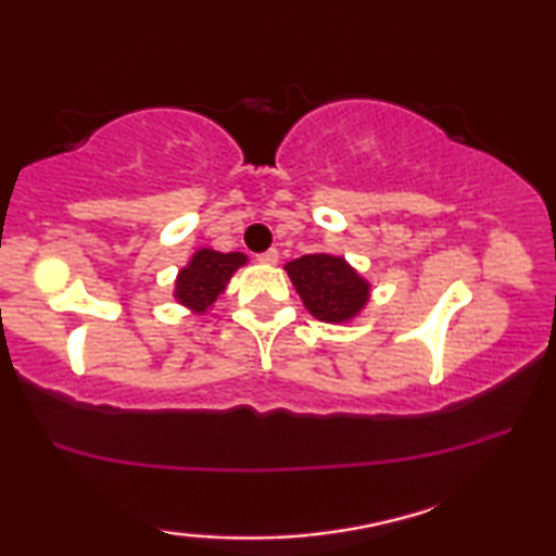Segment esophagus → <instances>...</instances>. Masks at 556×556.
Returning a JSON list of instances; mask_svg holds the SVG:
<instances>
[{"label":"esophagus","instance_id":"34e87169","mask_svg":"<svg viewBox=\"0 0 556 556\" xmlns=\"http://www.w3.org/2000/svg\"><path fill=\"white\" fill-rule=\"evenodd\" d=\"M258 263H263V265H276V263H278V251H276V248H270V251L261 253V255H258Z\"/></svg>","mask_w":556,"mask_h":556}]
</instances>
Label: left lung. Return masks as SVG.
<instances>
[{
  "label": "left lung",
  "mask_w": 556,
  "mask_h": 556,
  "mask_svg": "<svg viewBox=\"0 0 556 556\" xmlns=\"http://www.w3.org/2000/svg\"><path fill=\"white\" fill-rule=\"evenodd\" d=\"M286 273L305 311L324 324H351L371 301V280L361 276L343 255H301L286 263Z\"/></svg>",
  "instance_id": "8db88e82"
}]
</instances>
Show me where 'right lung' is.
<instances>
[{"instance_id":"1","label":"right lung","mask_w":556,"mask_h":556,"mask_svg":"<svg viewBox=\"0 0 556 556\" xmlns=\"http://www.w3.org/2000/svg\"><path fill=\"white\" fill-rule=\"evenodd\" d=\"M245 263V253H220L215 248H198L190 255V261L178 270V278H175V303L195 313V316H205L225 293L236 270L243 268Z\"/></svg>"}]
</instances>
